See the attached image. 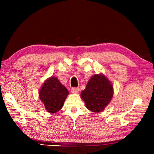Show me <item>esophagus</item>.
<instances>
[{
  "label": "esophagus",
  "mask_w": 154,
  "mask_h": 154,
  "mask_svg": "<svg viewBox=\"0 0 154 154\" xmlns=\"http://www.w3.org/2000/svg\"><path fill=\"white\" fill-rule=\"evenodd\" d=\"M71 91L72 93H79V88H77V87H73V88H71Z\"/></svg>",
  "instance_id": "1"
}]
</instances>
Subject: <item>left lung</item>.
<instances>
[{"instance_id":"8db88e82","label":"left lung","mask_w":154,"mask_h":154,"mask_svg":"<svg viewBox=\"0 0 154 154\" xmlns=\"http://www.w3.org/2000/svg\"><path fill=\"white\" fill-rule=\"evenodd\" d=\"M113 96V87L103 75H94L91 78L81 97L89 110L94 112L103 111Z\"/></svg>"}]
</instances>
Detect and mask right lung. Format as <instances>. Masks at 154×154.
<instances>
[{"label":"right lung","instance_id":"obj_1","mask_svg":"<svg viewBox=\"0 0 154 154\" xmlns=\"http://www.w3.org/2000/svg\"><path fill=\"white\" fill-rule=\"evenodd\" d=\"M68 94L67 89L57 78L51 77L44 82L39 95L48 112L55 113L63 106Z\"/></svg>","mask_w":154,"mask_h":154}]
</instances>
